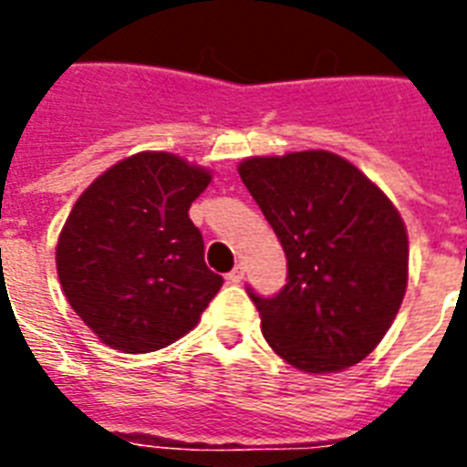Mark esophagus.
I'll list each match as a JSON object with an SVG mask.
<instances>
[{
    "label": "esophagus",
    "instance_id": "1",
    "mask_svg": "<svg viewBox=\"0 0 467 467\" xmlns=\"http://www.w3.org/2000/svg\"><path fill=\"white\" fill-rule=\"evenodd\" d=\"M227 281H230V284H242V281H244V266L237 264V266L227 274Z\"/></svg>",
    "mask_w": 467,
    "mask_h": 467
}]
</instances>
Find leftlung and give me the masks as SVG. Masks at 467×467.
Masks as SVG:
<instances>
[{
	"label": "left lung",
	"mask_w": 467,
	"mask_h": 467,
	"mask_svg": "<svg viewBox=\"0 0 467 467\" xmlns=\"http://www.w3.org/2000/svg\"><path fill=\"white\" fill-rule=\"evenodd\" d=\"M237 171L288 259L278 296L247 288L264 339L293 368L317 376L363 361L407 291L410 242L395 203L327 150L247 157Z\"/></svg>",
	"instance_id": "left-lung-1"
}]
</instances>
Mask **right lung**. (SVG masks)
Masks as SVG:
<instances>
[{
  "mask_svg": "<svg viewBox=\"0 0 467 467\" xmlns=\"http://www.w3.org/2000/svg\"><path fill=\"white\" fill-rule=\"evenodd\" d=\"M213 174L171 152L116 161L84 189L57 237L65 298L123 354L157 351L198 325L223 276L203 262L189 208Z\"/></svg>",
  "mask_w": 467,
  "mask_h": 467,
  "instance_id": "right-lung-1",
  "label": "right lung"
}]
</instances>
